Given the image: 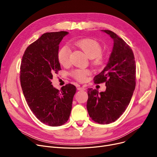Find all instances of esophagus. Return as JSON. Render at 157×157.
<instances>
[{"label": "esophagus", "instance_id": "1", "mask_svg": "<svg viewBox=\"0 0 157 157\" xmlns=\"http://www.w3.org/2000/svg\"><path fill=\"white\" fill-rule=\"evenodd\" d=\"M78 90H79V91H84V90H86V88L84 87H82V86H78Z\"/></svg>", "mask_w": 157, "mask_h": 157}]
</instances>
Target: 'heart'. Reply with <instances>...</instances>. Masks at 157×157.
<instances>
[{"label": "heart", "mask_w": 157, "mask_h": 157, "mask_svg": "<svg viewBox=\"0 0 157 157\" xmlns=\"http://www.w3.org/2000/svg\"><path fill=\"white\" fill-rule=\"evenodd\" d=\"M75 45L83 51L86 56L92 59V63L95 66H99L103 63L102 56V47L97 41L91 39H83L75 42ZM71 50L68 46H64L58 52V60L59 63L67 67L71 63ZM90 74L88 69H74L71 72L72 77L79 82H84Z\"/></svg>", "instance_id": "heart-1"}]
</instances>
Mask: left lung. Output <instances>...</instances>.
<instances>
[{
    "mask_svg": "<svg viewBox=\"0 0 157 157\" xmlns=\"http://www.w3.org/2000/svg\"><path fill=\"white\" fill-rule=\"evenodd\" d=\"M113 39L109 61L94 78V83H105V92L88 90L86 108L90 117L99 124L118 120L128 107L136 87V66L131 48L114 32L102 30Z\"/></svg>",
    "mask_w": 157,
    "mask_h": 157,
    "instance_id": "obj_1",
    "label": "left lung"
}]
</instances>
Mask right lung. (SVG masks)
Wrapping results in <instances>:
<instances>
[{"label":"right lung","instance_id":"right-lung-1","mask_svg":"<svg viewBox=\"0 0 157 157\" xmlns=\"http://www.w3.org/2000/svg\"><path fill=\"white\" fill-rule=\"evenodd\" d=\"M67 32H47L25 51L20 65V83L32 112L51 127L63 125L69 118L76 86L67 84L60 90L52 85L54 74L61 70L58 60L59 44Z\"/></svg>","mask_w":157,"mask_h":157}]
</instances>
